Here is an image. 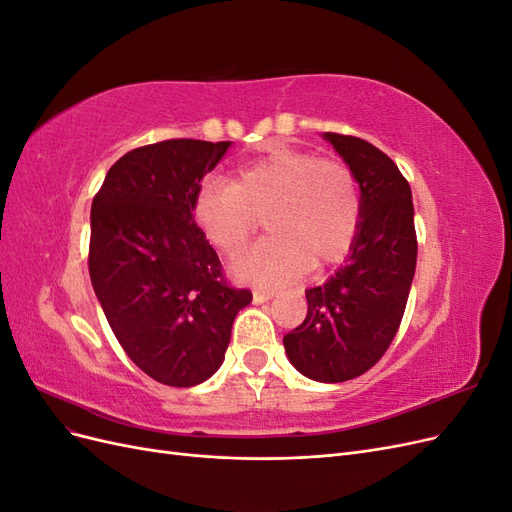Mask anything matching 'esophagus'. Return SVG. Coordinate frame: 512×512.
Here are the masks:
<instances>
[{"mask_svg":"<svg viewBox=\"0 0 512 512\" xmlns=\"http://www.w3.org/2000/svg\"><path fill=\"white\" fill-rule=\"evenodd\" d=\"M275 297V290H271V288H258V290H254V303H265V301H269V299H273Z\"/></svg>","mask_w":512,"mask_h":512,"instance_id":"obj_1","label":"esophagus"}]
</instances>
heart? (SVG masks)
Segmentation results:
<instances>
[{"mask_svg":"<svg viewBox=\"0 0 512 512\" xmlns=\"http://www.w3.org/2000/svg\"><path fill=\"white\" fill-rule=\"evenodd\" d=\"M258 213H265L269 237L237 260L235 271L247 282L284 286L350 252L363 220L361 185L342 162L273 149L239 164L230 181L205 179L192 200L194 224L226 256L252 239Z\"/></svg>","mask_w":512,"mask_h":512,"instance_id":"heart-1","label":"heart"}]
</instances>
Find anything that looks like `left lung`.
Segmentation results:
<instances>
[{"mask_svg":"<svg viewBox=\"0 0 512 512\" xmlns=\"http://www.w3.org/2000/svg\"><path fill=\"white\" fill-rule=\"evenodd\" d=\"M359 179L363 220L335 275L305 290L307 316L284 335L294 369L316 382H346L374 367L404 318L416 269L414 205L397 164L363 138L324 132Z\"/></svg>","mask_w":512,"mask_h":512,"instance_id":"8db88e82","label":"left lung"}]
</instances>
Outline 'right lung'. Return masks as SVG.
Segmentation results:
<instances>
[{
	"label": "right lung",
	"mask_w": 512,
	"mask_h": 512,
	"mask_svg": "<svg viewBox=\"0 0 512 512\" xmlns=\"http://www.w3.org/2000/svg\"><path fill=\"white\" fill-rule=\"evenodd\" d=\"M230 141L192 138L128 151L91 203L89 277L121 348L153 380L196 386L224 361L250 290L226 284L192 220L200 181Z\"/></svg>",
	"instance_id": "obj_1"
}]
</instances>
